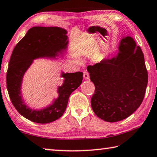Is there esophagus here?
Returning <instances> with one entry per match:
<instances>
[{
	"label": "esophagus",
	"instance_id": "esophagus-1",
	"mask_svg": "<svg viewBox=\"0 0 157 157\" xmlns=\"http://www.w3.org/2000/svg\"><path fill=\"white\" fill-rule=\"evenodd\" d=\"M83 77H84V78L86 79V80H88V79L90 78L89 73L87 72V71H84V72H83Z\"/></svg>",
	"mask_w": 157,
	"mask_h": 157
}]
</instances>
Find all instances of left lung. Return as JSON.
<instances>
[{
    "label": "left lung",
    "mask_w": 157,
    "mask_h": 157,
    "mask_svg": "<svg viewBox=\"0 0 157 157\" xmlns=\"http://www.w3.org/2000/svg\"><path fill=\"white\" fill-rule=\"evenodd\" d=\"M118 50L116 56L87 67L95 86L92 108L110 123L126 119L139 108L147 85L144 53L133 38L122 37Z\"/></svg>",
    "instance_id": "obj_1"
}]
</instances>
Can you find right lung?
Returning a JSON list of instances; mask_svg holds the SVG:
<instances>
[{
  "label": "right lung",
  "instance_id": "right-lung-1",
  "mask_svg": "<svg viewBox=\"0 0 157 157\" xmlns=\"http://www.w3.org/2000/svg\"><path fill=\"white\" fill-rule=\"evenodd\" d=\"M67 31L59 27H33L13 49L7 73V87L13 105L27 119L37 123L53 122L64 114L70 94L82 83L83 72L65 73L58 97L42 108L33 109L25 103L22 94L25 74L36 59L57 60L68 53Z\"/></svg>",
  "mask_w": 157,
  "mask_h": 157
}]
</instances>
